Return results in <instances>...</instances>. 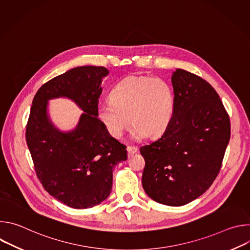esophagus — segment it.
<instances>
[{"label":"esophagus","mask_w":250,"mask_h":250,"mask_svg":"<svg viewBox=\"0 0 250 250\" xmlns=\"http://www.w3.org/2000/svg\"><path fill=\"white\" fill-rule=\"evenodd\" d=\"M126 150H127V155L131 156L132 154L137 152V147H135V146H127Z\"/></svg>","instance_id":"34e87169"}]
</instances>
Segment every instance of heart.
<instances>
[{"mask_svg":"<svg viewBox=\"0 0 250 250\" xmlns=\"http://www.w3.org/2000/svg\"><path fill=\"white\" fill-rule=\"evenodd\" d=\"M110 99L111 102L98 106L97 114L106 130L117 138L124 135L130 121L134 125L131 129L133 139L158 136L172 119L173 92L160 78L127 77L113 88Z\"/></svg>","mask_w":250,"mask_h":250,"instance_id":"obj_1","label":"heart"}]
</instances>
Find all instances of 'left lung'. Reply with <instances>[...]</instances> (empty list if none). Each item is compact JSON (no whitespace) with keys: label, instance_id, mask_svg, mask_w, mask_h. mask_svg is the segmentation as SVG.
<instances>
[{"label":"left lung","instance_id":"obj_1","mask_svg":"<svg viewBox=\"0 0 250 250\" xmlns=\"http://www.w3.org/2000/svg\"><path fill=\"white\" fill-rule=\"evenodd\" d=\"M174 111L160 138L140 147L142 187L157 203L179 207L215 181L230 138V122L209 83L183 69L172 75Z\"/></svg>","mask_w":250,"mask_h":250}]
</instances>
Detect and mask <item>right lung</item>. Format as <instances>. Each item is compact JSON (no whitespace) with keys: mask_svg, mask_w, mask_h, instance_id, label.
Instances as JSON below:
<instances>
[{"mask_svg":"<svg viewBox=\"0 0 250 250\" xmlns=\"http://www.w3.org/2000/svg\"><path fill=\"white\" fill-rule=\"evenodd\" d=\"M103 66L71 69L43 84L35 94L25 139L34 170L52 197L74 208L99 205L109 197L113 169L127 158L126 146L106 130L97 118ZM67 96L84 111L78 127L61 133L47 117V101Z\"/></svg>","mask_w":250,"mask_h":250,"instance_id":"add662e5","label":"right lung"}]
</instances>
